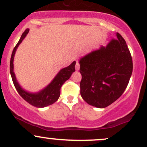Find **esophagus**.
Here are the masks:
<instances>
[{
  "label": "esophagus",
  "instance_id": "34e87169",
  "mask_svg": "<svg viewBox=\"0 0 147 147\" xmlns=\"http://www.w3.org/2000/svg\"><path fill=\"white\" fill-rule=\"evenodd\" d=\"M79 68H80V65H79V63L78 62H77L76 63V65H75V70H79Z\"/></svg>",
  "mask_w": 147,
  "mask_h": 147
}]
</instances>
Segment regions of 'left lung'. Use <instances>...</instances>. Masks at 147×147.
I'll list each match as a JSON object with an SVG mask.
<instances>
[{"mask_svg": "<svg viewBox=\"0 0 147 147\" xmlns=\"http://www.w3.org/2000/svg\"><path fill=\"white\" fill-rule=\"evenodd\" d=\"M116 36L79 60L81 96L89 105L100 109L122 95L132 75V57L125 40L119 33Z\"/></svg>", "mask_w": 147, "mask_h": 147, "instance_id": "left-lung-1", "label": "left lung"}]
</instances>
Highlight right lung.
<instances>
[{"label":"right lung","mask_w":147,"mask_h":147,"mask_svg":"<svg viewBox=\"0 0 147 147\" xmlns=\"http://www.w3.org/2000/svg\"><path fill=\"white\" fill-rule=\"evenodd\" d=\"M29 30L30 29L28 28L25 30L24 32L22 34L20 40L13 50L11 60H10V74H11L13 83H14V86L16 88L18 94L27 102L35 106V107L44 108L49 105H51L58 100L60 96L61 87L65 83V81L70 79L72 74L75 71V66L76 61H74L70 65L61 69L59 72L57 74V75L51 81V82L39 91L32 92L25 90L18 83L16 75H15L14 71V59L16 50H17L19 45L22 43V41H23V39L26 37L27 34L29 32Z\"/></svg>","instance_id":"add662e5"}]
</instances>
